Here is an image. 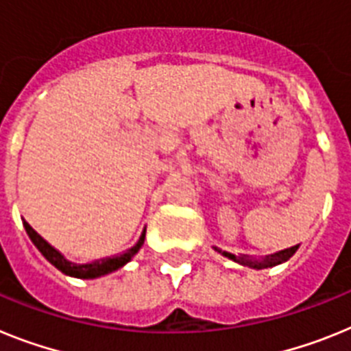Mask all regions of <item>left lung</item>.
Returning <instances> with one entry per match:
<instances>
[{"instance_id":"8db88e82","label":"left lung","mask_w":351,"mask_h":351,"mask_svg":"<svg viewBox=\"0 0 351 351\" xmlns=\"http://www.w3.org/2000/svg\"><path fill=\"white\" fill-rule=\"evenodd\" d=\"M297 249H298V245H293V247L285 249V251H279V252H276V254L267 256V258H265V260H261V261L252 260V258H249V256H234V254H230V252H222V254L228 256V258H231V260L237 261V263L261 270V268L276 267V265H279V263H285V261H288L289 258H291V256L297 252ZM217 251H219V249H217Z\"/></svg>"}]
</instances>
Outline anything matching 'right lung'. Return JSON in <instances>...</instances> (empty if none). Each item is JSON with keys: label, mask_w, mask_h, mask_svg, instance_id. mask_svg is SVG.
<instances>
[{"label": "right lung", "mask_w": 351, "mask_h": 351, "mask_svg": "<svg viewBox=\"0 0 351 351\" xmlns=\"http://www.w3.org/2000/svg\"><path fill=\"white\" fill-rule=\"evenodd\" d=\"M24 228H26V233L29 234L32 242L35 243L36 249L44 254V258L49 261V263H53L58 270H62V272L66 274V276L79 277V279H95V277L106 276V274L112 272V270H118V268L123 267L125 263H129V261L132 260V256H136V252L141 249L143 242H145V233H143L139 242L136 243L132 249L125 251L123 254L112 256V258H104V260L93 261V263H88V265H75L66 261L62 256V252L56 251V249H54L49 242H45L40 234L36 233V231L29 226L28 222H24Z\"/></svg>", "instance_id": "right-lung-1"}]
</instances>
